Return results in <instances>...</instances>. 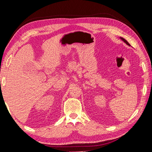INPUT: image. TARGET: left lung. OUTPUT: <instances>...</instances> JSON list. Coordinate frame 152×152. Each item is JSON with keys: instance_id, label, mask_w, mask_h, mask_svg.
Listing matches in <instances>:
<instances>
[{"instance_id": "1", "label": "left lung", "mask_w": 152, "mask_h": 152, "mask_svg": "<svg viewBox=\"0 0 152 152\" xmlns=\"http://www.w3.org/2000/svg\"><path fill=\"white\" fill-rule=\"evenodd\" d=\"M119 38H120L122 41H123V42H124V43H125L126 44H127V45H129V46H131V45L129 44V42H127V41L125 39H124V38H122V37H119Z\"/></svg>"}]
</instances>
